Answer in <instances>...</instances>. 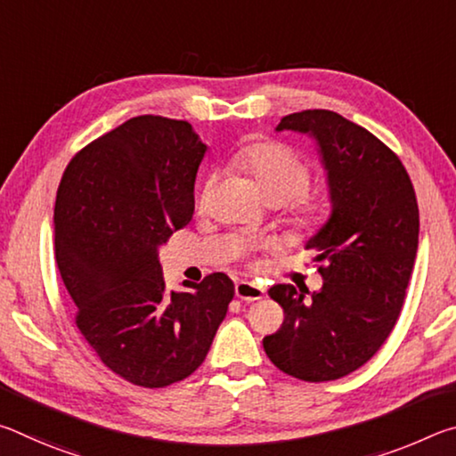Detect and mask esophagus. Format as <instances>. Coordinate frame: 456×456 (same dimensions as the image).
Listing matches in <instances>:
<instances>
[{"instance_id":"1","label":"esophagus","mask_w":456,"mask_h":456,"mask_svg":"<svg viewBox=\"0 0 456 456\" xmlns=\"http://www.w3.org/2000/svg\"><path fill=\"white\" fill-rule=\"evenodd\" d=\"M235 296L239 299H243V302H256V299H261L265 296V289L253 281H237Z\"/></svg>"}]
</instances>
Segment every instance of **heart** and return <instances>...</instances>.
Segmentation results:
<instances>
[{
	"instance_id": "b5f03b06",
	"label": "heart",
	"mask_w": 456,
	"mask_h": 456,
	"mask_svg": "<svg viewBox=\"0 0 456 456\" xmlns=\"http://www.w3.org/2000/svg\"><path fill=\"white\" fill-rule=\"evenodd\" d=\"M239 171L251 176L269 203H281L283 225L297 233H314L328 217V203L320 191L310 189V165L291 146L280 141H257L239 149L231 157ZM215 176L205 181L199 205L207 203Z\"/></svg>"
}]
</instances>
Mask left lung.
Returning a JSON list of instances; mask_svg holds the SVG:
<instances>
[{"mask_svg": "<svg viewBox=\"0 0 456 456\" xmlns=\"http://www.w3.org/2000/svg\"><path fill=\"white\" fill-rule=\"evenodd\" d=\"M277 130L320 142L334 211L305 245L318 251L322 289L310 302L293 285L269 289L285 318L264 350L297 380H338L364 366L396 326L419 249V203L398 154L338 112H293Z\"/></svg>", "mask_w": 456, "mask_h": 456, "instance_id": "8db88e82", "label": "left lung"}]
</instances>
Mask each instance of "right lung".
I'll return each mask as SVG.
<instances>
[{
	"mask_svg": "<svg viewBox=\"0 0 456 456\" xmlns=\"http://www.w3.org/2000/svg\"><path fill=\"white\" fill-rule=\"evenodd\" d=\"M205 151L189 122L142 114L76 152L56 192V264L76 328L108 370L142 388L195 372L235 296L225 273L168 293L159 261L192 219Z\"/></svg>",
	"mask_w": 456,
	"mask_h": 456,
	"instance_id": "1",
	"label": "right lung"
}]
</instances>
